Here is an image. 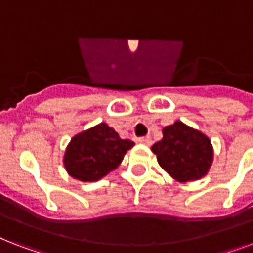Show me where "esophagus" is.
I'll return each instance as SVG.
<instances>
[{"instance_id":"1","label":"esophagus","mask_w":253,"mask_h":253,"mask_svg":"<svg viewBox=\"0 0 253 253\" xmlns=\"http://www.w3.org/2000/svg\"><path fill=\"white\" fill-rule=\"evenodd\" d=\"M138 142L140 144H144V146H151V143H152V139L150 136H142V138L138 139Z\"/></svg>"}]
</instances>
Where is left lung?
Here are the masks:
<instances>
[{
    "label": "left lung",
    "mask_w": 253,
    "mask_h": 253,
    "mask_svg": "<svg viewBox=\"0 0 253 253\" xmlns=\"http://www.w3.org/2000/svg\"><path fill=\"white\" fill-rule=\"evenodd\" d=\"M159 166L178 182L197 181L208 174L214 160L210 139L181 121L163 128V138L152 146Z\"/></svg>",
    "instance_id": "8db88e82"
}]
</instances>
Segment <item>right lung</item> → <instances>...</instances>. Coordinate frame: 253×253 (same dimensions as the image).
Returning a JSON list of instances; mask_svg holds the SVG:
<instances>
[{"instance_id": "1", "label": "right lung", "mask_w": 253, "mask_h": 253, "mask_svg": "<svg viewBox=\"0 0 253 253\" xmlns=\"http://www.w3.org/2000/svg\"><path fill=\"white\" fill-rule=\"evenodd\" d=\"M135 146L105 122L81 131L65 148L63 164L69 176L83 182L101 180L122 163L127 151Z\"/></svg>"}]
</instances>
